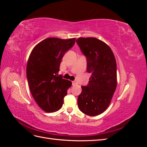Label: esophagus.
I'll return each instance as SVG.
<instances>
[{"label": "esophagus", "mask_w": 147, "mask_h": 147, "mask_svg": "<svg viewBox=\"0 0 147 147\" xmlns=\"http://www.w3.org/2000/svg\"><path fill=\"white\" fill-rule=\"evenodd\" d=\"M78 84V83L76 82V81H73L72 82V84L74 86H75V85H76V84Z\"/></svg>", "instance_id": "obj_1"}]
</instances>
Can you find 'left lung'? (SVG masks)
Here are the masks:
<instances>
[{
    "mask_svg": "<svg viewBox=\"0 0 147 147\" xmlns=\"http://www.w3.org/2000/svg\"><path fill=\"white\" fill-rule=\"evenodd\" d=\"M77 43L86 57L87 72L91 74L88 86H82L78 108L89 116H97L109 107L116 90V59L110 47L100 40L80 37Z\"/></svg>",
    "mask_w": 147,
    "mask_h": 147,
    "instance_id": "1",
    "label": "left lung"
}]
</instances>
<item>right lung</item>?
<instances>
[{"label": "right lung", "instance_id": "right-lung-1", "mask_svg": "<svg viewBox=\"0 0 147 147\" xmlns=\"http://www.w3.org/2000/svg\"><path fill=\"white\" fill-rule=\"evenodd\" d=\"M75 38H48L31 51L26 67L31 94L37 105L46 112H55L63 106L72 82L57 73L65 53L72 48Z\"/></svg>", "mask_w": 147, "mask_h": 147}]
</instances>
